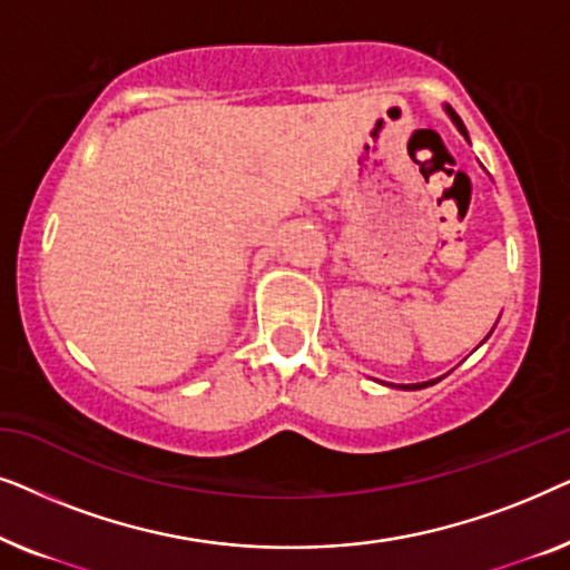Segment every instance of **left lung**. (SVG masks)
<instances>
[{
  "label": "left lung",
  "instance_id": "8db88e82",
  "mask_svg": "<svg viewBox=\"0 0 570 570\" xmlns=\"http://www.w3.org/2000/svg\"><path fill=\"white\" fill-rule=\"evenodd\" d=\"M443 111H446V114H449V119H451V121H454V127H456L459 131H462V137L466 139V142H470V135H466L464 124H462V119H459V116H456V111H454V108H451V106H443ZM493 330H495V326H493ZM493 330H490V332H493ZM488 337H490V334H488ZM488 337H485V340H488ZM485 340H482V342H485ZM435 381H441V379H431V381H420V384H400V389H404V392H415V389H425V386H433V384H435Z\"/></svg>",
  "mask_w": 570,
  "mask_h": 570
}]
</instances>
